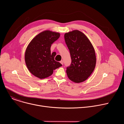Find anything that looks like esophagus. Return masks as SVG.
I'll use <instances>...</instances> for the list:
<instances>
[{
	"label": "esophagus",
	"instance_id": "obj_1",
	"mask_svg": "<svg viewBox=\"0 0 124 124\" xmlns=\"http://www.w3.org/2000/svg\"><path fill=\"white\" fill-rule=\"evenodd\" d=\"M62 65H63V60H61V61H60V62Z\"/></svg>",
	"mask_w": 124,
	"mask_h": 124
}]
</instances>
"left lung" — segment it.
<instances>
[{
  "label": "left lung",
  "instance_id": "left-lung-1",
  "mask_svg": "<svg viewBox=\"0 0 124 124\" xmlns=\"http://www.w3.org/2000/svg\"><path fill=\"white\" fill-rule=\"evenodd\" d=\"M64 38L72 59L71 64L67 68V76L75 83L83 82L90 76L96 67L94 48L86 35L78 30L66 33Z\"/></svg>",
  "mask_w": 124,
  "mask_h": 124
}]
</instances>
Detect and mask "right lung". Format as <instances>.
Here are the masks:
<instances>
[{
	"label": "right lung",
	"instance_id": "obj_1",
	"mask_svg": "<svg viewBox=\"0 0 124 124\" xmlns=\"http://www.w3.org/2000/svg\"><path fill=\"white\" fill-rule=\"evenodd\" d=\"M59 32L48 30L37 35L27 46L24 59L29 71L35 77L44 79L62 64L54 60L56 52L50 51L51 44L60 37Z\"/></svg>",
	"mask_w": 124,
	"mask_h": 124
}]
</instances>
